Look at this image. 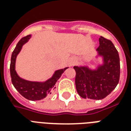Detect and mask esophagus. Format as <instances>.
Wrapping results in <instances>:
<instances>
[{
	"label": "esophagus",
	"instance_id": "34e87169",
	"mask_svg": "<svg viewBox=\"0 0 131 131\" xmlns=\"http://www.w3.org/2000/svg\"><path fill=\"white\" fill-rule=\"evenodd\" d=\"M74 63V59H70L69 60V65L70 66H72Z\"/></svg>",
	"mask_w": 131,
	"mask_h": 131
}]
</instances>
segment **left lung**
<instances>
[{
    "instance_id": "1",
    "label": "left lung",
    "mask_w": 131,
    "mask_h": 131,
    "mask_svg": "<svg viewBox=\"0 0 131 131\" xmlns=\"http://www.w3.org/2000/svg\"><path fill=\"white\" fill-rule=\"evenodd\" d=\"M99 42L94 66H74L77 91L84 99H104L116 88L119 80L120 63L117 49L110 40L102 36Z\"/></svg>"
}]
</instances>
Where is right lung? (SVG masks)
I'll return each mask as SVG.
<instances>
[{
	"instance_id": "obj_1",
	"label": "right lung",
	"mask_w": 131,
	"mask_h": 131,
	"mask_svg": "<svg viewBox=\"0 0 131 131\" xmlns=\"http://www.w3.org/2000/svg\"><path fill=\"white\" fill-rule=\"evenodd\" d=\"M32 35H27L22 38L17 43L11 57L10 74L12 84L23 97L31 101H38L46 98L52 93L53 90L56 88L55 84L57 81L68 67L55 70L51 77L43 81H33L20 77L16 71V57L23 46L29 41Z\"/></svg>"
}]
</instances>
